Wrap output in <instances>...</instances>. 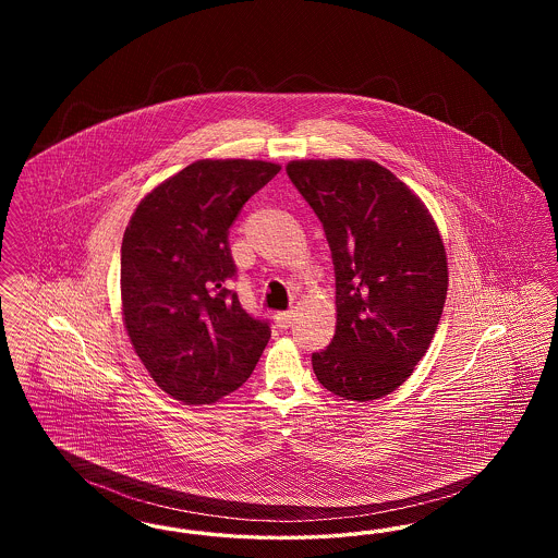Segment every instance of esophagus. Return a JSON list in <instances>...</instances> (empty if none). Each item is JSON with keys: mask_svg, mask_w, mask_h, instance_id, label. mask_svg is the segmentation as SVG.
I'll use <instances>...</instances> for the list:
<instances>
[{"mask_svg": "<svg viewBox=\"0 0 558 558\" xmlns=\"http://www.w3.org/2000/svg\"><path fill=\"white\" fill-rule=\"evenodd\" d=\"M276 322H278V326H280V328H291L292 322H294V312L289 310V312H280V314H276Z\"/></svg>", "mask_w": 558, "mask_h": 558, "instance_id": "obj_1", "label": "esophagus"}]
</instances>
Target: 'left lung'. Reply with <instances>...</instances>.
<instances>
[{
	"label": "left lung",
	"mask_w": 558,
	"mask_h": 558,
	"mask_svg": "<svg viewBox=\"0 0 558 558\" xmlns=\"http://www.w3.org/2000/svg\"><path fill=\"white\" fill-rule=\"evenodd\" d=\"M287 173L318 215L337 284V330L312 353L339 398L389 396L421 362L448 294L441 236L423 201L374 160H292Z\"/></svg>",
	"instance_id": "8db88e82"
}]
</instances>
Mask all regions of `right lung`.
<instances>
[{"label": "right lung", "mask_w": 558, "mask_h": 558, "mask_svg": "<svg viewBox=\"0 0 558 558\" xmlns=\"http://www.w3.org/2000/svg\"><path fill=\"white\" fill-rule=\"evenodd\" d=\"M280 165L196 160L155 187L121 244L123 316L133 349L160 389L186 403H213L253 374L269 322L230 291L236 264L230 226Z\"/></svg>", "instance_id": "1"}]
</instances>
